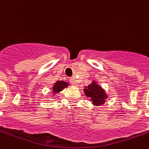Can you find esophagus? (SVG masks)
I'll return each mask as SVG.
<instances>
[{"mask_svg": "<svg viewBox=\"0 0 149 149\" xmlns=\"http://www.w3.org/2000/svg\"><path fill=\"white\" fill-rule=\"evenodd\" d=\"M70 83L72 84V86H78V83H77V79L75 78H70Z\"/></svg>", "mask_w": 149, "mask_h": 149, "instance_id": "esophagus-1", "label": "esophagus"}]
</instances>
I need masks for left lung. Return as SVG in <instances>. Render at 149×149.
<instances>
[{
  "label": "left lung",
  "instance_id": "left-lung-1",
  "mask_svg": "<svg viewBox=\"0 0 149 149\" xmlns=\"http://www.w3.org/2000/svg\"><path fill=\"white\" fill-rule=\"evenodd\" d=\"M83 91L87 97L89 98V100L94 106H100L103 105L108 99L109 95L106 93L105 89L99 85L95 80L93 81L91 84L85 86Z\"/></svg>",
  "mask_w": 149,
  "mask_h": 149
}]
</instances>
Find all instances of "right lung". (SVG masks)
<instances>
[{
    "mask_svg": "<svg viewBox=\"0 0 149 149\" xmlns=\"http://www.w3.org/2000/svg\"><path fill=\"white\" fill-rule=\"evenodd\" d=\"M70 85L69 83L66 82V81H63V80H58L56 81L55 83L53 86V88H52V93H53V95H56L58 93L61 92L63 89L66 88Z\"/></svg>",
    "mask_w": 149,
    "mask_h": 149,
    "instance_id": "right-lung-1",
    "label": "right lung"
}]
</instances>
